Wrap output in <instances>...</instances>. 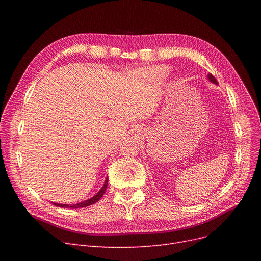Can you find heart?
Instances as JSON below:
<instances>
[{"instance_id": "heart-1", "label": "heart", "mask_w": 261, "mask_h": 261, "mask_svg": "<svg viewBox=\"0 0 261 261\" xmlns=\"http://www.w3.org/2000/svg\"><path fill=\"white\" fill-rule=\"evenodd\" d=\"M146 76L151 79H162L164 76L167 74V68L164 66H156V67H150L145 71Z\"/></svg>"}]
</instances>
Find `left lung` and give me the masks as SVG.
Here are the masks:
<instances>
[{"instance_id": "obj_1", "label": "left lung", "mask_w": 261, "mask_h": 261, "mask_svg": "<svg viewBox=\"0 0 261 261\" xmlns=\"http://www.w3.org/2000/svg\"><path fill=\"white\" fill-rule=\"evenodd\" d=\"M208 79H210V80H211L212 82H214V84H216V85L218 84V81H217V79H216V78H215V77H214V76H213L212 74H210V75H208Z\"/></svg>"}]
</instances>
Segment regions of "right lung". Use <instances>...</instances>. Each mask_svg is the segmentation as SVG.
Listing matches in <instances>:
<instances>
[{
	"label": "right lung",
	"instance_id": "obj_1",
	"mask_svg": "<svg viewBox=\"0 0 261 261\" xmlns=\"http://www.w3.org/2000/svg\"><path fill=\"white\" fill-rule=\"evenodd\" d=\"M107 185H108V179H106V182L102 186V188L99 190L98 194H96L94 197H92L91 199L85 201V202H81V203H77V204H59V203H53L55 206H58V207H65V208H79V207H86V206H90V205L98 202L100 200V198L103 196V194L106 193V189H107Z\"/></svg>",
	"mask_w": 261,
	"mask_h": 261
}]
</instances>
